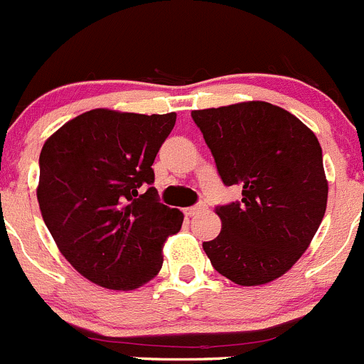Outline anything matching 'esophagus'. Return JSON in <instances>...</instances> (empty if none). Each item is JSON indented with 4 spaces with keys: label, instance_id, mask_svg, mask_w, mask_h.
I'll return each instance as SVG.
<instances>
[{
    "label": "esophagus",
    "instance_id": "34e87169",
    "mask_svg": "<svg viewBox=\"0 0 364 364\" xmlns=\"http://www.w3.org/2000/svg\"><path fill=\"white\" fill-rule=\"evenodd\" d=\"M205 208H207V205H205V203H198V205H194V207H187V208H183V214H186L187 218H191V215L200 214V212H201V210H205Z\"/></svg>",
    "mask_w": 364,
    "mask_h": 364
}]
</instances>
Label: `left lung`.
Returning a JSON list of instances; mask_svg holds the SVG:
<instances>
[{
    "label": "left lung",
    "instance_id": "left-lung-1",
    "mask_svg": "<svg viewBox=\"0 0 364 364\" xmlns=\"http://www.w3.org/2000/svg\"><path fill=\"white\" fill-rule=\"evenodd\" d=\"M225 186L242 200L219 205L221 233L203 242L219 274L265 285L292 269L326 214L327 181L316 136L283 107L262 100L191 113Z\"/></svg>",
    "mask_w": 364,
    "mask_h": 364
}]
</instances>
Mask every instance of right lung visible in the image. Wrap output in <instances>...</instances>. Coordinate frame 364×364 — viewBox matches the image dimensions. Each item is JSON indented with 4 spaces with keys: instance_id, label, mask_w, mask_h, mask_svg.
I'll return each mask as SVG.
<instances>
[{
    "instance_id": "obj_1",
    "label": "right lung",
    "mask_w": 364,
    "mask_h": 364,
    "mask_svg": "<svg viewBox=\"0 0 364 364\" xmlns=\"http://www.w3.org/2000/svg\"><path fill=\"white\" fill-rule=\"evenodd\" d=\"M175 120L92 109L42 146V218L68 264L95 285L134 290L163 267V246L183 214L159 203L152 164Z\"/></svg>"
}]
</instances>
